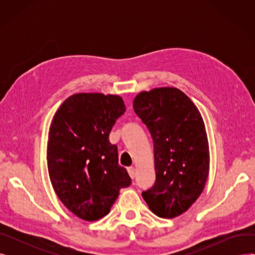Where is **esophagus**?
<instances>
[{
  "mask_svg": "<svg viewBox=\"0 0 255 255\" xmlns=\"http://www.w3.org/2000/svg\"><path fill=\"white\" fill-rule=\"evenodd\" d=\"M127 170H128V173H129L130 178H131V179H134V177H135V169H134V167L130 166V167L127 168Z\"/></svg>",
  "mask_w": 255,
  "mask_h": 255,
  "instance_id": "34e87169",
  "label": "esophagus"
}]
</instances>
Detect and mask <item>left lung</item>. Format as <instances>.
Wrapping results in <instances>:
<instances>
[{
    "label": "left lung",
    "instance_id": "8db88e82",
    "mask_svg": "<svg viewBox=\"0 0 255 255\" xmlns=\"http://www.w3.org/2000/svg\"><path fill=\"white\" fill-rule=\"evenodd\" d=\"M133 110L154 142L156 181L141 195L157 216L178 217L202 194L209 176V142L202 115L185 93L168 87L140 92Z\"/></svg>",
    "mask_w": 255,
    "mask_h": 255
}]
</instances>
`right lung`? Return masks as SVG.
Instances as JSON below:
<instances>
[{
  "label": "right lung",
  "mask_w": 255,
  "mask_h": 255,
  "mask_svg": "<svg viewBox=\"0 0 255 255\" xmlns=\"http://www.w3.org/2000/svg\"><path fill=\"white\" fill-rule=\"evenodd\" d=\"M125 111L118 95L78 93L53 116L46 152L49 179L64 206L83 220L107 215L120 189L131 184L119 165L118 146L109 139Z\"/></svg>",
  "instance_id": "obj_1"
}]
</instances>
